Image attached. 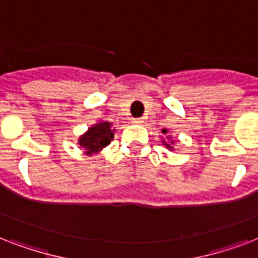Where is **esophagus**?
<instances>
[{"instance_id":"1","label":"esophagus","mask_w":258,"mask_h":258,"mask_svg":"<svg viewBox=\"0 0 258 258\" xmlns=\"http://www.w3.org/2000/svg\"><path fill=\"white\" fill-rule=\"evenodd\" d=\"M133 123L134 124H142V123H143V120H142L141 117H134Z\"/></svg>"}]
</instances>
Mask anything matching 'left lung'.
Masks as SVG:
<instances>
[{
  "label": "left lung",
  "mask_w": 258,
  "mask_h": 258,
  "mask_svg": "<svg viewBox=\"0 0 258 258\" xmlns=\"http://www.w3.org/2000/svg\"><path fill=\"white\" fill-rule=\"evenodd\" d=\"M162 133H163V134H167V130H166V128H163V130H162ZM163 143H165V145H166V147H167V149L172 150L171 145H172V143H174V141H171V145H169V143H167V142H165V141H163Z\"/></svg>",
  "instance_id": "1"
}]
</instances>
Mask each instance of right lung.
Returning <instances> with one entry per match:
<instances>
[{"instance_id":"add662e5","label":"right lung","mask_w":258,"mask_h":258,"mask_svg":"<svg viewBox=\"0 0 258 258\" xmlns=\"http://www.w3.org/2000/svg\"><path fill=\"white\" fill-rule=\"evenodd\" d=\"M111 127L112 124L109 121H99L79 138V145L86 150L87 155L99 153L111 143L113 139V130Z\"/></svg>"}]
</instances>
